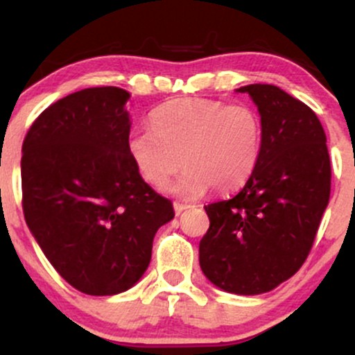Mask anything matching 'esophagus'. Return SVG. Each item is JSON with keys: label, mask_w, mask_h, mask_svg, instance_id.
Wrapping results in <instances>:
<instances>
[{"label": "esophagus", "mask_w": 355, "mask_h": 355, "mask_svg": "<svg viewBox=\"0 0 355 355\" xmlns=\"http://www.w3.org/2000/svg\"><path fill=\"white\" fill-rule=\"evenodd\" d=\"M173 209H175V214H177V215H180L183 210L190 209V205H189V203H182V202H173Z\"/></svg>", "instance_id": "1"}]
</instances>
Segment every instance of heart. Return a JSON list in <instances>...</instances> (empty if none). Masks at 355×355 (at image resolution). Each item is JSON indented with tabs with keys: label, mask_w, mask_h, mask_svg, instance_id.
Segmentation results:
<instances>
[{
	"label": "heart",
	"mask_w": 355,
	"mask_h": 355,
	"mask_svg": "<svg viewBox=\"0 0 355 355\" xmlns=\"http://www.w3.org/2000/svg\"><path fill=\"white\" fill-rule=\"evenodd\" d=\"M150 125L133 130L126 146L144 180L158 190L183 164L187 170L173 187L177 193L197 197L210 187L229 193L245 185L259 164L263 126L250 105L175 100L155 108Z\"/></svg>",
	"instance_id": "1"
}]
</instances>
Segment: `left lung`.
Returning a JSON list of instances; mask_svg holds the SVG:
<instances>
[{"instance_id": "left-lung-1", "label": "left lung", "mask_w": 355, "mask_h": 355, "mask_svg": "<svg viewBox=\"0 0 355 355\" xmlns=\"http://www.w3.org/2000/svg\"><path fill=\"white\" fill-rule=\"evenodd\" d=\"M259 108L263 145L243 189L205 205L210 227L200 267L222 291L257 295L302 267L331 197V158L319 118L274 85H247Z\"/></svg>"}]
</instances>
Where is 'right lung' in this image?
<instances>
[{"instance_id":"right-lung-1","label":"right lung","mask_w":355,"mask_h":355,"mask_svg":"<svg viewBox=\"0 0 355 355\" xmlns=\"http://www.w3.org/2000/svg\"><path fill=\"white\" fill-rule=\"evenodd\" d=\"M130 93L85 88L48 107L23 141V214L56 272L88 295L133 287L175 217L128 153Z\"/></svg>"}]
</instances>
